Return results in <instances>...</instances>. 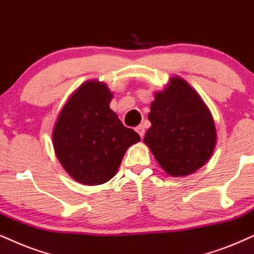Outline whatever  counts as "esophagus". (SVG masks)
I'll return each instance as SVG.
<instances>
[{"mask_svg": "<svg viewBox=\"0 0 254 254\" xmlns=\"http://www.w3.org/2000/svg\"><path fill=\"white\" fill-rule=\"evenodd\" d=\"M134 130L137 131L138 134H139V136H140V138H143V136H144V132H145V130H144V127H143V125H138V127H134Z\"/></svg>", "mask_w": 254, "mask_h": 254, "instance_id": "esophagus-1", "label": "esophagus"}]
</instances>
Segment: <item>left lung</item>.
Segmentation results:
<instances>
[{
	"instance_id": "8db88e82",
	"label": "left lung",
	"mask_w": 254,
	"mask_h": 254,
	"mask_svg": "<svg viewBox=\"0 0 254 254\" xmlns=\"http://www.w3.org/2000/svg\"><path fill=\"white\" fill-rule=\"evenodd\" d=\"M151 127L144 143L164 171L191 175L212 156L217 131L210 110L188 82L176 76L150 105Z\"/></svg>"
}]
</instances>
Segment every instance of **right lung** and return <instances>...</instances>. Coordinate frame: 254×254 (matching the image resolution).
Wrapping results in <instances>:
<instances>
[{"label": "right lung", "instance_id": "right-lung-1", "mask_svg": "<svg viewBox=\"0 0 254 254\" xmlns=\"http://www.w3.org/2000/svg\"><path fill=\"white\" fill-rule=\"evenodd\" d=\"M105 83L86 81L66 101L53 131V145L63 169L84 185H99L117 173L127 147L139 134L124 127L110 109Z\"/></svg>", "mask_w": 254, "mask_h": 254}]
</instances>
